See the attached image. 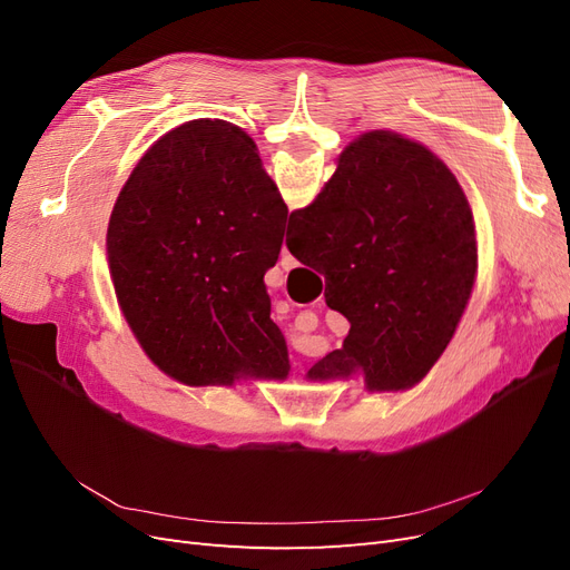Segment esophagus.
Wrapping results in <instances>:
<instances>
[{
  "instance_id": "esophagus-1",
  "label": "esophagus",
  "mask_w": 570,
  "mask_h": 570,
  "mask_svg": "<svg viewBox=\"0 0 570 570\" xmlns=\"http://www.w3.org/2000/svg\"><path fill=\"white\" fill-rule=\"evenodd\" d=\"M281 266H283L285 271H289V268H295V266H297L295 256H292V254L287 252V247H283V252H281Z\"/></svg>"
}]
</instances>
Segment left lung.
Wrapping results in <instances>:
<instances>
[{
  "mask_svg": "<svg viewBox=\"0 0 570 570\" xmlns=\"http://www.w3.org/2000/svg\"><path fill=\"white\" fill-rule=\"evenodd\" d=\"M287 206L252 137L199 118L154 142L114 204L116 299L154 366L189 387L285 381L287 344L264 275Z\"/></svg>",
  "mask_w": 570,
  "mask_h": 570,
  "instance_id": "obj_1",
  "label": "left lung"
}]
</instances>
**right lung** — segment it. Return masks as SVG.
Masks as SVG:
<instances>
[{"instance_id": "1", "label": "right lung", "mask_w": 570, "mask_h": 570, "mask_svg": "<svg viewBox=\"0 0 570 570\" xmlns=\"http://www.w3.org/2000/svg\"><path fill=\"white\" fill-rule=\"evenodd\" d=\"M287 249L325 275V304L350 321L312 381L364 375L366 390L421 383L452 342L478 273L473 212L446 164L416 140L371 130L344 149Z\"/></svg>"}]
</instances>
